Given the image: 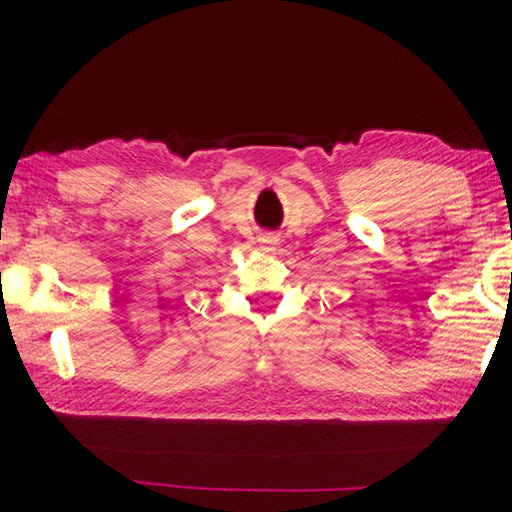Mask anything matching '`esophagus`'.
Wrapping results in <instances>:
<instances>
[{
	"instance_id": "esophagus-1",
	"label": "esophagus",
	"mask_w": 512,
	"mask_h": 512,
	"mask_svg": "<svg viewBox=\"0 0 512 512\" xmlns=\"http://www.w3.org/2000/svg\"><path fill=\"white\" fill-rule=\"evenodd\" d=\"M259 244H262V250H266V253H273V250L280 246V237L271 235V232H268V235L259 237Z\"/></svg>"
}]
</instances>
